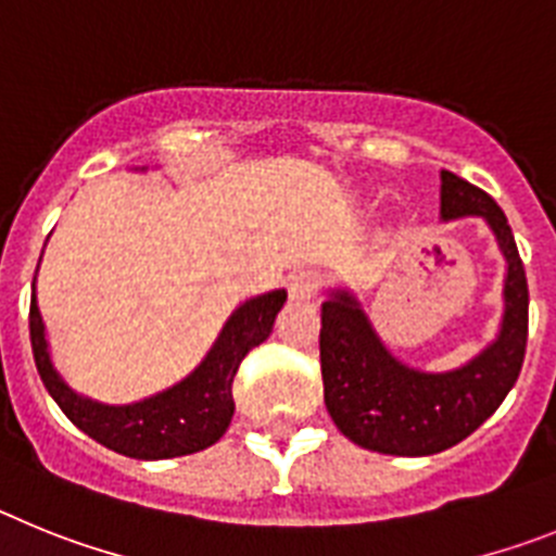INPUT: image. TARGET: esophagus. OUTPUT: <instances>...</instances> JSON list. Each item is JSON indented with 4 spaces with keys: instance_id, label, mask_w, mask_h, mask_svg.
<instances>
[{
    "instance_id": "1",
    "label": "esophagus",
    "mask_w": 556,
    "mask_h": 556,
    "mask_svg": "<svg viewBox=\"0 0 556 556\" xmlns=\"http://www.w3.org/2000/svg\"><path fill=\"white\" fill-rule=\"evenodd\" d=\"M323 287V278L320 273H314V269H301V273H294L289 278V298L294 303H306L312 301L314 294L320 292Z\"/></svg>"
}]
</instances>
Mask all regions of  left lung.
I'll return each mask as SVG.
<instances>
[{
	"label": "left lung",
	"instance_id": "8db88e82",
	"mask_svg": "<svg viewBox=\"0 0 556 556\" xmlns=\"http://www.w3.org/2000/svg\"><path fill=\"white\" fill-rule=\"evenodd\" d=\"M443 219L479 214L507 255L504 326L498 339L454 372H420L390 356L365 312L348 294L323 303V395L337 429L367 451L429 456L473 434L507 397L523 367L529 333V287L513 228L488 191L443 169Z\"/></svg>",
	"mask_w": 556,
	"mask_h": 556
}]
</instances>
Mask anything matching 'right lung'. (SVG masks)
I'll list each match as a JSON object with an SVG mask.
<instances>
[{"instance_id": "right-lung-1", "label": "right lung", "mask_w": 556, "mask_h": 556, "mask_svg": "<svg viewBox=\"0 0 556 556\" xmlns=\"http://www.w3.org/2000/svg\"><path fill=\"white\" fill-rule=\"evenodd\" d=\"M287 303V292L253 298L233 312L203 365L178 387L147 397L141 404L105 406L68 390L47 353L36 289L29 301V342L38 376L63 415L91 440L130 459H172L198 454L225 434L233 417V378L242 358L273 333L275 317Z\"/></svg>"}]
</instances>
